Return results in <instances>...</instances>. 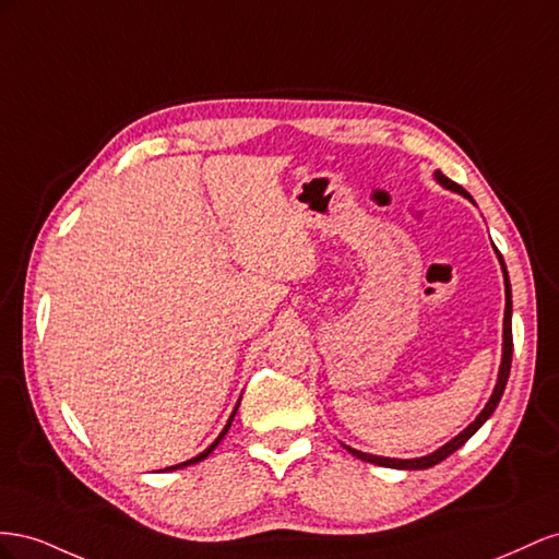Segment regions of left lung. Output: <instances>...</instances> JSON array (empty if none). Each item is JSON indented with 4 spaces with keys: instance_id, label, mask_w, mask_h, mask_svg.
Segmentation results:
<instances>
[{
    "instance_id": "obj_1",
    "label": "left lung",
    "mask_w": 559,
    "mask_h": 559,
    "mask_svg": "<svg viewBox=\"0 0 559 559\" xmlns=\"http://www.w3.org/2000/svg\"><path fill=\"white\" fill-rule=\"evenodd\" d=\"M433 178H436V182H438V185H442L444 189L456 191V194H461V197H466L468 201H473V199H471V194H468V191H466L464 187L456 185V182H452L450 178H444V175H442L440 170H436V173H433ZM497 254H499V250H497ZM499 264H501V271H503V285H506L503 348H501V365H499L497 386H493V391H491V395H489L487 405L483 407V412L477 414L475 421H471L464 430H461L459 436H454L450 442H444L442 448H438L436 452H430V454H426V456H417V459H391V456H377V454L360 452V450H354V448H348V444H344V448H346L350 454H354L356 459H362V461H368V464L384 466V468H397V471H424V468H430V466L440 464V461H442V459H448L450 454H454V452L461 448V444L468 442V440L477 433V428H480V426L491 417L493 409H497V405H499V401H501L503 391H506L508 374H510V360H513V325H510V321H513V299H510V278H508V269H506V264H503V258H501V254H499Z\"/></svg>"
}]
</instances>
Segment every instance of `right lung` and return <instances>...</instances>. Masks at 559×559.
Masks as SVG:
<instances>
[{"instance_id": "add662e5", "label": "right lung", "mask_w": 559, "mask_h": 559, "mask_svg": "<svg viewBox=\"0 0 559 559\" xmlns=\"http://www.w3.org/2000/svg\"><path fill=\"white\" fill-rule=\"evenodd\" d=\"M238 405H241V397H238V403H236V407H234V412H231V417L227 419V424H225V428H222V433L213 440V444L211 448H205L201 454H197V456H191V459H187V461H182V464H175V466H168L166 471H178V468H187V466H191V464H199V461H203L205 456H211V452L217 448L219 444V440L227 436V430H229V426H231V421H234V417H236V409H238Z\"/></svg>"}]
</instances>
